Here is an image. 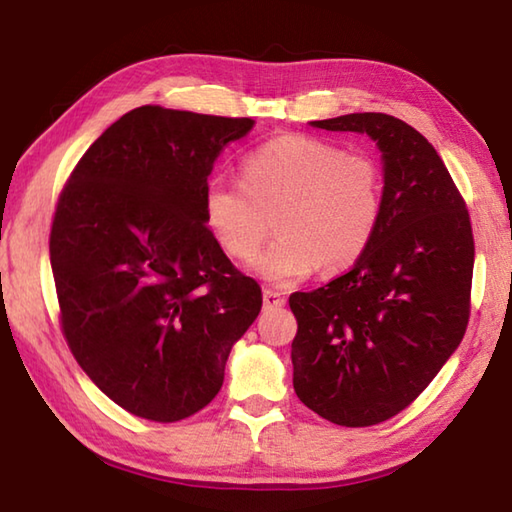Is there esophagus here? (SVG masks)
Returning <instances> with one entry per match:
<instances>
[{"instance_id": "obj_1", "label": "esophagus", "mask_w": 512, "mask_h": 512, "mask_svg": "<svg viewBox=\"0 0 512 512\" xmlns=\"http://www.w3.org/2000/svg\"><path fill=\"white\" fill-rule=\"evenodd\" d=\"M284 296L273 289H264V309H280L284 307Z\"/></svg>"}]
</instances>
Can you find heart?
<instances>
[{
	"mask_svg": "<svg viewBox=\"0 0 512 512\" xmlns=\"http://www.w3.org/2000/svg\"><path fill=\"white\" fill-rule=\"evenodd\" d=\"M379 164L366 153L309 135H282L241 162V183L214 178L203 189V219L235 259L253 257L275 214L280 232L253 262L275 287H291L320 266L339 273L366 253L384 205Z\"/></svg>",
	"mask_w": 512,
	"mask_h": 512,
	"instance_id": "b5f03b06",
	"label": "heart"
}]
</instances>
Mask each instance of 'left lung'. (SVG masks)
<instances>
[{
  "label": "left lung",
  "instance_id": "8db88e82",
  "mask_svg": "<svg viewBox=\"0 0 512 512\" xmlns=\"http://www.w3.org/2000/svg\"><path fill=\"white\" fill-rule=\"evenodd\" d=\"M361 133L384 164L375 237L348 273L291 293L300 402L341 427H370L404 411L461 345L470 318V214L436 149L406 121L352 112L311 121Z\"/></svg>",
  "mask_w": 512,
  "mask_h": 512
}]
</instances>
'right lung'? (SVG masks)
Instances as JSON below:
<instances>
[{"label": "right lung", "instance_id": "add662e5", "mask_svg": "<svg viewBox=\"0 0 512 512\" xmlns=\"http://www.w3.org/2000/svg\"><path fill=\"white\" fill-rule=\"evenodd\" d=\"M253 119L142 106L101 133L65 185L49 255L69 350L121 409L189 418L262 309L203 219V189Z\"/></svg>", "mask_w": 512, "mask_h": 512}]
</instances>
